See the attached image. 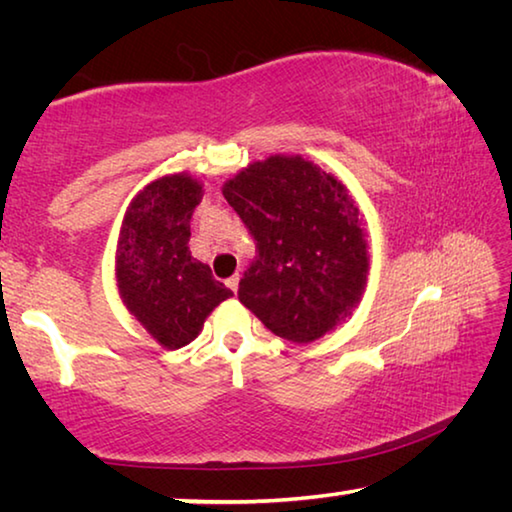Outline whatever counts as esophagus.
<instances>
[{"instance_id":"obj_1","label":"esophagus","mask_w":512,"mask_h":512,"mask_svg":"<svg viewBox=\"0 0 512 512\" xmlns=\"http://www.w3.org/2000/svg\"><path fill=\"white\" fill-rule=\"evenodd\" d=\"M225 284H228V289H230L232 293H237V289H239V275H232L230 280L225 282Z\"/></svg>"}]
</instances>
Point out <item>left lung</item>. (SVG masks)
Listing matches in <instances>:
<instances>
[{"label": "left lung", "mask_w": 512, "mask_h": 512, "mask_svg": "<svg viewBox=\"0 0 512 512\" xmlns=\"http://www.w3.org/2000/svg\"><path fill=\"white\" fill-rule=\"evenodd\" d=\"M255 241L239 300L275 336L311 343L350 314L368 250L341 183L302 158L273 155L223 187Z\"/></svg>", "instance_id": "left-lung-1"}]
</instances>
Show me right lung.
Listing matches in <instances>:
<instances>
[{"label":"right lung","mask_w":512,"mask_h":512,"mask_svg":"<svg viewBox=\"0 0 512 512\" xmlns=\"http://www.w3.org/2000/svg\"><path fill=\"white\" fill-rule=\"evenodd\" d=\"M201 185L167 176L137 194L124 219L117 284L128 311L169 350L194 341L210 311L232 296L210 266L189 253V219Z\"/></svg>","instance_id":"right-lung-1"}]
</instances>
